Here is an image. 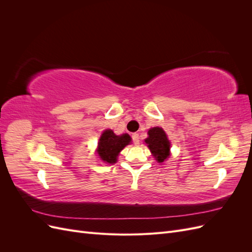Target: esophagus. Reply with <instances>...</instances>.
I'll list each match as a JSON object with an SVG mask.
<instances>
[{
  "label": "esophagus",
  "mask_w": 252,
  "mask_h": 252,
  "mask_svg": "<svg viewBox=\"0 0 252 252\" xmlns=\"http://www.w3.org/2000/svg\"><path fill=\"white\" fill-rule=\"evenodd\" d=\"M131 138H132V141H133V143H134L135 145H139V144H140V136H139L138 133H133V134L131 135Z\"/></svg>",
  "instance_id": "obj_1"
}]
</instances>
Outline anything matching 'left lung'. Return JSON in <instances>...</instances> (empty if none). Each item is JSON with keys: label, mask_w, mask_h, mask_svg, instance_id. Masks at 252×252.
I'll return each mask as SVG.
<instances>
[{"label": "left lung", "mask_w": 252, "mask_h": 252, "mask_svg": "<svg viewBox=\"0 0 252 252\" xmlns=\"http://www.w3.org/2000/svg\"><path fill=\"white\" fill-rule=\"evenodd\" d=\"M151 154L154 155L158 163L164 162L169 157L170 142L167 139V135L162 128L154 127L149 129L148 138L145 140Z\"/></svg>", "instance_id": "left-lung-1"}]
</instances>
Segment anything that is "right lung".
<instances>
[{
  "instance_id": "1",
  "label": "right lung",
  "mask_w": 252,
  "mask_h": 252,
  "mask_svg": "<svg viewBox=\"0 0 252 252\" xmlns=\"http://www.w3.org/2000/svg\"><path fill=\"white\" fill-rule=\"evenodd\" d=\"M130 136L127 133L116 135L112 130L107 129L102 133L100 142L97 144V155L105 163H116L120 151L130 143Z\"/></svg>"
}]
</instances>
